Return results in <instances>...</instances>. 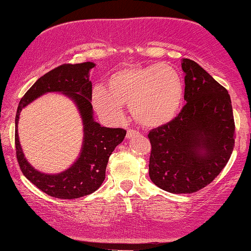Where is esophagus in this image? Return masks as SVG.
Wrapping results in <instances>:
<instances>
[{"mask_svg":"<svg viewBox=\"0 0 251 251\" xmlns=\"http://www.w3.org/2000/svg\"><path fill=\"white\" fill-rule=\"evenodd\" d=\"M138 134V131H136V130H134V129H129L128 131H126V138H131V137H134L135 135H137Z\"/></svg>","mask_w":251,"mask_h":251,"instance_id":"obj_1","label":"esophagus"}]
</instances>
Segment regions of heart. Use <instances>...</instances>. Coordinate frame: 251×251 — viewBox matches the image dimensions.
Wrapping results in <instances>:
<instances>
[{
    "label": "heart",
    "instance_id": "heart-1",
    "mask_svg": "<svg viewBox=\"0 0 251 251\" xmlns=\"http://www.w3.org/2000/svg\"><path fill=\"white\" fill-rule=\"evenodd\" d=\"M185 87L180 73L169 64L123 67L111 73L106 87L93 88L92 103L99 115L117 123L130 104L134 119L145 126L171 122L181 109Z\"/></svg>",
    "mask_w": 251,
    "mask_h": 251
}]
</instances>
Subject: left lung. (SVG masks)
<instances>
[{
    "mask_svg": "<svg viewBox=\"0 0 251 251\" xmlns=\"http://www.w3.org/2000/svg\"><path fill=\"white\" fill-rule=\"evenodd\" d=\"M185 104L171 122L152 129L150 179L171 193H193L218 177L235 144V123L227 89L199 64L182 59Z\"/></svg>",
    "mask_w": 251,
    "mask_h": 251,
    "instance_id": "obj_1",
    "label": "left lung"
}]
</instances>
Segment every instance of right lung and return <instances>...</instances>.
<instances>
[{"mask_svg":"<svg viewBox=\"0 0 251 251\" xmlns=\"http://www.w3.org/2000/svg\"><path fill=\"white\" fill-rule=\"evenodd\" d=\"M94 66V63L87 61L55 67L31 86L17 108L15 144L22 172L40 191L58 199H76L97 191L106 178L109 156L126 134L125 129L106 128L94 121L91 103L92 82L89 81V71ZM52 91L66 95L76 103L84 126V141L79 157L69 169L57 175L40 173L27 162L21 150L17 129L21 109L37 97Z\"/></svg>","mask_w":251,"mask_h":251,"instance_id":"1","label":"right lung"}]
</instances>
